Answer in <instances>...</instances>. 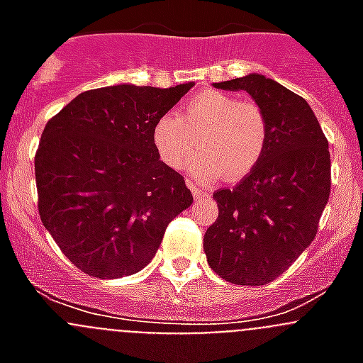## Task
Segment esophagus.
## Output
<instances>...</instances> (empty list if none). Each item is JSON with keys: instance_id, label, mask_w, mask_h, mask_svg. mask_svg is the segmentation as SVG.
Masks as SVG:
<instances>
[{"instance_id": "34e87169", "label": "esophagus", "mask_w": 363, "mask_h": 363, "mask_svg": "<svg viewBox=\"0 0 363 363\" xmlns=\"http://www.w3.org/2000/svg\"><path fill=\"white\" fill-rule=\"evenodd\" d=\"M187 185H189V189L192 191V194H194V198H205V196H207V191H205V189H201V187H198L194 182H191V179L187 182Z\"/></svg>"}]
</instances>
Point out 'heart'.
I'll return each mask as SVG.
<instances>
[{
  "label": "heart",
  "mask_w": 363,
  "mask_h": 363,
  "mask_svg": "<svg viewBox=\"0 0 363 363\" xmlns=\"http://www.w3.org/2000/svg\"><path fill=\"white\" fill-rule=\"evenodd\" d=\"M269 123L255 101H238L221 91H203L179 108L178 116L163 114L152 127V143L160 158L182 171L191 163V174L201 182L223 176L240 179L255 169L265 152Z\"/></svg>",
  "instance_id": "obj_1"
}]
</instances>
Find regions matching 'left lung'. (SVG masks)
Instances as JSON below:
<instances>
[{"label": "left lung", "mask_w": 363, "mask_h": 363, "mask_svg": "<svg viewBox=\"0 0 363 363\" xmlns=\"http://www.w3.org/2000/svg\"><path fill=\"white\" fill-rule=\"evenodd\" d=\"M247 91L265 112L269 140L258 165L213 196L218 218L205 230L211 269L236 285H265L306 251L331 192L329 143L301 96L262 74L214 83Z\"/></svg>", "instance_id": "obj_1"}]
</instances>
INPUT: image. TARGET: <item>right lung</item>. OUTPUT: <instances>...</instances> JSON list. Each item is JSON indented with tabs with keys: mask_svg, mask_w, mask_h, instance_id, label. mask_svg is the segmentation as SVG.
I'll list each match as a JSON object with an SVG mask.
<instances>
[{
	"mask_svg": "<svg viewBox=\"0 0 363 363\" xmlns=\"http://www.w3.org/2000/svg\"><path fill=\"white\" fill-rule=\"evenodd\" d=\"M194 83L85 91L50 118L34 156L45 229L79 271H142L167 225L192 203L184 176L160 160L152 127Z\"/></svg>",
	"mask_w": 363,
	"mask_h": 363,
	"instance_id": "right-lung-1",
	"label": "right lung"
}]
</instances>
